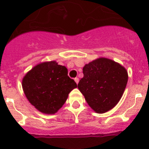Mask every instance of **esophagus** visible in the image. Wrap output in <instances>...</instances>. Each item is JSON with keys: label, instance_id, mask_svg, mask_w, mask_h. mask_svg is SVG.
<instances>
[{"label": "esophagus", "instance_id": "34e87169", "mask_svg": "<svg viewBox=\"0 0 149 149\" xmlns=\"http://www.w3.org/2000/svg\"><path fill=\"white\" fill-rule=\"evenodd\" d=\"M74 81H76V84H78V83H79V78H75V79H74Z\"/></svg>", "mask_w": 149, "mask_h": 149}]
</instances>
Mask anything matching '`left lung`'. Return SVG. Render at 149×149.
<instances>
[{"label": "left lung", "instance_id": "1", "mask_svg": "<svg viewBox=\"0 0 149 149\" xmlns=\"http://www.w3.org/2000/svg\"><path fill=\"white\" fill-rule=\"evenodd\" d=\"M84 77L78 88L89 106L98 113H104L116 105L123 95L128 81L126 70L120 64L100 58L83 68Z\"/></svg>", "mask_w": 149, "mask_h": 149}]
</instances>
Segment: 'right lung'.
Returning <instances> with one entry per match:
<instances>
[{
    "instance_id": "obj_1",
    "label": "right lung",
    "mask_w": 149,
    "mask_h": 149,
    "mask_svg": "<svg viewBox=\"0 0 149 149\" xmlns=\"http://www.w3.org/2000/svg\"><path fill=\"white\" fill-rule=\"evenodd\" d=\"M23 91L29 102L42 113L54 114L77 87L65 66L55 61L39 64L24 76Z\"/></svg>"
}]
</instances>
